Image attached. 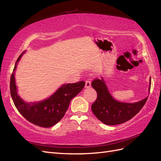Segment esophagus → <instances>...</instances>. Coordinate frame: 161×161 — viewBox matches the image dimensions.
<instances>
[{
	"label": "esophagus",
	"mask_w": 161,
	"mask_h": 161,
	"mask_svg": "<svg viewBox=\"0 0 161 161\" xmlns=\"http://www.w3.org/2000/svg\"><path fill=\"white\" fill-rule=\"evenodd\" d=\"M91 86V82L90 80H86L85 82V88H89Z\"/></svg>",
	"instance_id": "obj_1"
}]
</instances>
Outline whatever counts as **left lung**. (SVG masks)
I'll return each instance as SVG.
<instances>
[{"mask_svg": "<svg viewBox=\"0 0 161 161\" xmlns=\"http://www.w3.org/2000/svg\"><path fill=\"white\" fill-rule=\"evenodd\" d=\"M148 91L150 90V78ZM92 86L97 93V98L91 106L92 113L102 123L109 125L123 124L137 114L143 108L148 97L135 103L117 101L111 95L103 77L92 82Z\"/></svg>", "mask_w": 161, "mask_h": 161, "instance_id": "obj_1", "label": "left lung"}]
</instances>
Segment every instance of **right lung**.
<instances>
[{
    "label": "right lung",
    "instance_id": "1",
    "mask_svg": "<svg viewBox=\"0 0 161 161\" xmlns=\"http://www.w3.org/2000/svg\"><path fill=\"white\" fill-rule=\"evenodd\" d=\"M24 51L19 56L11 76L10 91L14 104L24 118L30 122L43 128L54 125L64 117L70 101L84 88L85 81L63 84L47 99L36 102H26L18 94L14 74Z\"/></svg>",
    "mask_w": 161,
    "mask_h": 161
}]
</instances>
